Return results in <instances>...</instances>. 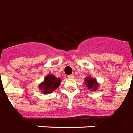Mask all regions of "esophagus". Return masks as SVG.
Masks as SVG:
<instances>
[{"label":"esophagus","mask_w":133,"mask_h":133,"mask_svg":"<svg viewBox=\"0 0 133 133\" xmlns=\"http://www.w3.org/2000/svg\"><path fill=\"white\" fill-rule=\"evenodd\" d=\"M74 75L73 74H71V75H69L68 76V78H69V79H73L74 78Z\"/></svg>","instance_id":"esophagus-1"}]
</instances>
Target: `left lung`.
<instances>
[{"label":"left lung","instance_id":"left-lung-1","mask_svg":"<svg viewBox=\"0 0 133 133\" xmlns=\"http://www.w3.org/2000/svg\"><path fill=\"white\" fill-rule=\"evenodd\" d=\"M84 84H86V87H87V89H91L92 92H95L96 90H97L99 84L97 82V79L95 78L92 77L91 76L85 77V79H84Z\"/></svg>","mask_w":133,"mask_h":133}]
</instances>
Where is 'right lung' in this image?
<instances>
[{"instance_id":"obj_1","label":"right lung","mask_w":133,"mask_h":133,"mask_svg":"<svg viewBox=\"0 0 133 133\" xmlns=\"http://www.w3.org/2000/svg\"><path fill=\"white\" fill-rule=\"evenodd\" d=\"M61 84V78L56 77L53 74H48L44 78V81L39 84L38 89L44 93L48 95L57 89Z\"/></svg>"}]
</instances>
